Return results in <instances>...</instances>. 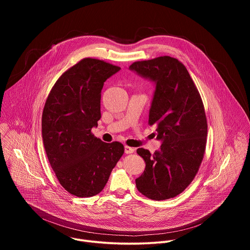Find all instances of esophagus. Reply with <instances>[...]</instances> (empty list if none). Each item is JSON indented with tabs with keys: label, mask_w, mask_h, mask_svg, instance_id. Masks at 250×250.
Returning a JSON list of instances; mask_svg holds the SVG:
<instances>
[{
	"label": "esophagus",
	"mask_w": 250,
	"mask_h": 250,
	"mask_svg": "<svg viewBox=\"0 0 250 250\" xmlns=\"http://www.w3.org/2000/svg\"><path fill=\"white\" fill-rule=\"evenodd\" d=\"M125 152L126 154H131V153L134 152V148L125 146Z\"/></svg>",
	"instance_id": "esophagus-1"
}]
</instances>
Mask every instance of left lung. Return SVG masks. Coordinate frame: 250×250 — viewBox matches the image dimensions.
Returning <instances> with one entry per match:
<instances>
[{
  "label": "left lung",
  "instance_id": "8db88e82",
  "mask_svg": "<svg viewBox=\"0 0 250 250\" xmlns=\"http://www.w3.org/2000/svg\"><path fill=\"white\" fill-rule=\"evenodd\" d=\"M129 68L156 83L148 125L163 144L151 154L138 148L146 170L137 190L155 201L181 194L194 180L204 158L208 123L201 95L185 65L170 56L133 62Z\"/></svg>",
  "mask_w": 250,
  "mask_h": 250
}]
</instances>
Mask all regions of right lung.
Returning <instances> with one entry per match:
<instances>
[{
    "instance_id": "1",
    "label": "right lung",
    "mask_w": 250,
    "mask_h": 250,
    "mask_svg": "<svg viewBox=\"0 0 250 250\" xmlns=\"http://www.w3.org/2000/svg\"><path fill=\"white\" fill-rule=\"evenodd\" d=\"M121 68L83 58L52 87L42 113L43 145L60 185L79 198L99 194L125 152L119 141L105 144L92 133L101 119L104 82Z\"/></svg>"
}]
</instances>
